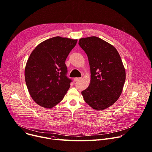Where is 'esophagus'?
Instances as JSON below:
<instances>
[{
  "label": "esophagus",
  "mask_w": 152,
  "mask_h": 152,
  "mask_svg": "<svg viewBox=\"0 0 152 152\" xmlns=\"http://www.w3.org/2000/svg\"><path fill=\"white\" fill-rule=\"evenodd\" d=\"M80 79H81V77H75V78L74 79L75 81H77V80H80Z\"/></svg>",
  "instance_id": "1"
}]
</instances>
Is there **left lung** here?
<instances>
[{
    "label": "left lung",
    "mask_w": 152,
    "mask_h": 152,
    "mask_svg": "<svg viewBox=\"0 0 152 152\" xmlns=\"http://www.w3.org/2000/svg\"><path fill=\"white\" fill-rule=\"evenodd\" d=\"M80 48L87 55L91 71L88 87L82 91L85 102L100 111L119 98L126 79V72L117 49L97 37L80 38Z\"/></svg>",
    "instance_id": "left-lung-1"
}]
</instances>
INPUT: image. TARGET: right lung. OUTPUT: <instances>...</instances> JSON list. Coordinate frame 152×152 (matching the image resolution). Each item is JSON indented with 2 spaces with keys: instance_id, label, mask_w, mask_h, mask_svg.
<instances>
[{
  "instance_id": "1",
  "label": "right lung",
  "mask_w": 152,
  "mask_h": 152,
  "mask_svg": "<svg viewBox=\"0 0 152 152\" xmlns=\"http://www.w3.org/2000/svg\"><path fill=\"white\" fill-rule=\"evenodd\" d=\"M77 40L55 37L38 45L30 55L25 70L27 88L39 106L51 108L59 103L69 89L65 62Z\"/></svg>"
}]
</instances>
